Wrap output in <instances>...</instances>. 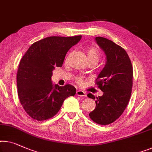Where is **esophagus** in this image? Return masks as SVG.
Returning <instances> with one entry per match:
<instances>
[{
	"instance_id": "esophagus-1",
	"label": "esophagus",
	"mask_w": 152,
	"mask_h": 152,
	"mask_svg": "<svg viewBox=\"0 0 152 152\" xmlns=\"http://www.w3.org/2000/svg\"><path fill=\"white\" fill-rule=\"evenodd\" d=\"M76 95L78 96H82V97H86V93L85 91L80 90H77L76 91Z\"/></svg>"
}]
</instances>
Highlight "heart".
<instances>
[{"label":"heart","mask_w":152,"mask_h":152,"mask_svg":"<svg viewBox=\"0 0 152 152\" xmlns=\"http://www.w3.org/2000/svg\"><path fill=\"white\" fill-rule=\"evenodd\" d=\"M86 52H87L88 61H95L97 62L98 61L99 58V53L98 50L97 49L96 47H88ZM77 80H78V83H80L82 80H81L80 78H77Z\"/></svg>","instance_id":"heart-1"}]
</instances>
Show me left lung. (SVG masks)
<instances>
[{
	"label": "left lung",
	"mask_w": 152,
	"mask_h": 152,
	"mask_svg": "<svg viewBox=\"0 0 152 152\" xmlns=\"http://www.w3.org/2000/svg\"><path fill=\"white\" fill-rule=\"evenodd\" d=\"M96 42L104 53L106 64L97 77L96 84L103 95L96 98V108L89 115L100 125L114 122L125 110L132 88L133 69L130 59L123 48L104 37H96Z\"/></svg>",
	"instance_id": "8db88e82"
}]
</instances>
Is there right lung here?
<instances>
[{"instance_id":"add662e5","label":"right lung","mask_w":152,"mask_h":152,"mask_svg":"<svg viewBox=\"0 0 152 152\" xmlns=\"http://www.w3.org/2000/svg\"><path fill=\"white\" fill-rule=\"evenodd\" d=\"M82 36L48 37L36 42L22 56L17 73L18 95L24 110L37 121L48 119L60 110L63 102L76 94L71 85H54L55 67H61L65 55Z\"/></svg>"}]
</instances>
